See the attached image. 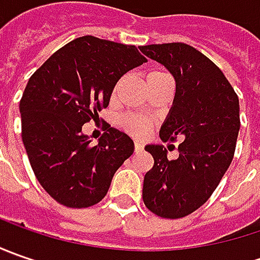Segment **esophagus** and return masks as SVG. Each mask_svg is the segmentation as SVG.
<instances>
[{"mask_svg": "<svg viewBox=\"0 0 260 260\" xmlns=\"http://www.w3.org/2000/svg\"><path fill=\"white\" fill-rule=\"evenodd\" d=\"M135 150L136 152H142L143 150V145L140 142H135Z\"/></svg>", "mask_w": 260, "mask_h": 260, "instance_id": "34e87169", "label": "esophagus"}]
</instances>
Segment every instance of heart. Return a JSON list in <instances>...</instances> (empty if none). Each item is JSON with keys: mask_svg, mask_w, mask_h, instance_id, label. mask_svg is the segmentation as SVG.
Listing matches in <instances>:
<instances>
[{"mask_svg": "<svg viewBox=\"0 0 260 260\" xmlns=\"http://www.w3.org/2000/svg\"><path fill=\"white\" fill-rule=\"evenodd\" d=\"M156 74H162V72H153L150 75H156ZM121 123L128 133L137 136V137H143L149 132V123L139 118V117H136V115H124Z\"/></svg>", "mask_w": 260, "mask_h": 260, "instance_id": "heart-1", "label": "heart"}]
</instances>
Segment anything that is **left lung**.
<instances>
[{
  "instance_id": "obj_1",
  "label": "left lung",
  "mask_w": 260,
  "mask_h": 260,
  "mask_svg": "<svg viewBox=\"0 0 260 260\" xmlns=\"http://www.w3.org/2000/svg\"><path fill=\"white\" fill-rule=\"evenodd\" d=\"M176 82L174 104L160 127L164 142L184 137L171 160L162 145H147L153 168L145 175L143 201L156 215L181 218L211 197L235 155L239 98L220 68L185 43L142 46Z\"/></svg>"
}]
</instances>
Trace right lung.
<instances>
[{
    "mask_svg": "<svg viewBox=\"0 0 260 260\" xmlns=\"http://www.w3.org/2000/svg\"><path fill=\"white\" fill-rule=\"evenodd\" d=\"M143 62L136 46L84 36L28 79L20 101L21 137L37 181L59 204L100 203L115 171L133 155L135 143L123 132L108 127L92 146L82 125L100 120L117 81Z\"/></svg>",
    "mask_w": 260,
    "mask_h": 260,
    "instance_id": "obj_1",
    "label": "right lung"
}]
</instances>
